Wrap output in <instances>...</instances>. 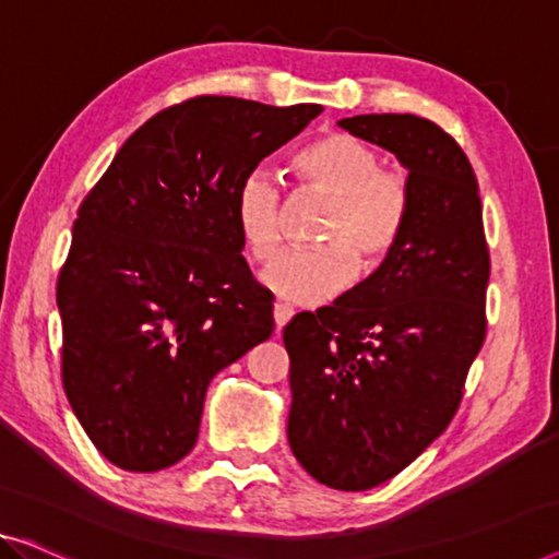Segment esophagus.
<instances>
[{
    "instance_id": "esophagus-1",
    "label": "esophagus",
    "mask_w": 559,
    "mask_h": 559,
    "mask_svg": "<svg viewBox=\"0 0 559 559\" xmlns=\"http://www.w3.org/2000/svg\"><path fill=\"white\" fill-rule=\"evenodd\" d=\"M294 319V308L286 304H276L273 306V321H276V331H281L286 323Z\"/></svg>"
}]
</instances>
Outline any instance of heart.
I'll return each instance as SVG.
<instances>
[{"label": "heart", "instance_id": "heart-1", "mask_svg": "<svg viewBox=\"0 0 559 559\" xmlns=\"http://www.w3.org/2000/svg\"><path fill=\"white\" fill-rule=\"evenodd\" d=\"M311 193L329 200L311 251H283L261 271V283L286 301L316 306L341 294L354 269L371 273L402 238L409 215V186L381 168V155L364 140L331 132L294 157ZM233 215L248 255L269 261L281 243L283 190L276 175L253 168L236 190Z\"/></svg>", "mask_w": 559, "mask_h": 559}]
</instances>
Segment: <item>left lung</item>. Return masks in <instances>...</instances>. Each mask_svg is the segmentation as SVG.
<instances>
[{
    "instance_id": "1",
    "label": "left lung",
    "mask_w": 559,
    "mask_h": 559,
    "mask_svg": "<svg viewBox=\"0 0 559 559\" xmlns=\"http://www.w3.org/2000/svg\"><path fill=\"white\" fill-rule=\"evenodd\" d=\"M338 128L396 155L409 215L394 251L333 306L283 329L288 444L321 485L364 492L449 427L485 344L489 251L462 147L416 115H354Z\"/></svg>"
}]
</instances>
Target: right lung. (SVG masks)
I'll return each instance as SVG.
<instances>
[{
	"instance_id": "add662e5",
	"label": "right lung",
	"mask_w": 559,
	"mask_h": 559,
	"mask_svg": "<svg viewBox=\"0 0 559 559\" xmlns=\"http://www.w3.org/2000/svg\"><path fill=\"white\" fill-rule=\"evenodd\" d=\"M321 105L203 95L132 132L82 200L57 281L62 381L105 460L157 472L195 447L215 373L273 333L236 190Z\"/></svg>"
}]
</instances>
